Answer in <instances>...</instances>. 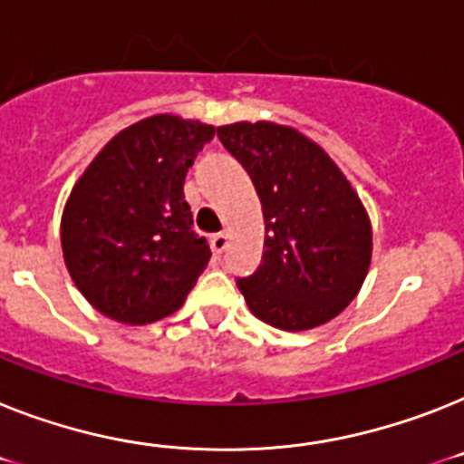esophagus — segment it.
<instances>
[{"label": "esophagus", "mask_w": 464, "mask_h": 464, "mask_svg": "<svg viewBox=\"0 0 464 464\" xmlns=\"http://www.w3.org/2000/svg\"><path fill=\"white\" fill-rule=\"evenodd\" d=\"M226 247H228V233H217V236H212V250L217 255H221Z\"/></svg>", "instance_id": "obj_1"}]
</instances>
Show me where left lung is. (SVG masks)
Listing matches in <instances>:
<instances>
[{
  "label": "left lung",
  "mask_w": 464,
  "mask_h": 464,
  "mask_svg": "<svg viewBox=\"0 0 464 464\" xmlns=\"http://www.w3.org/2000/svg\"><path fill=\"white\" fill-rule=\"evenodd\" d=\"M217 136L262 200V264L238 278L256 318L280 330L333 321L358 295L372 255L371 219L340 167L292 127L236 122Z\"/></svg>",
  "instance_id": "1"
}]
</instances>
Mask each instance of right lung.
Here are the masks:
<instances>
[{
	"label": "right lung",
	"instance_id": "obj_1",
	"mask_svg": "<svg viewBox=\"0 0 464 464\" xmlns=\"http://www.w3.org/2000/svg\"><path fill=\"white\" fill-rule=\"evenodd\" d=\"M214 127L153 115L112 136L84 169L61 219L63 259L103 316L143 325L184 304L209 256L193 231L184 179Z\"/></svg>",
	"mask_w": 464,
	"mask_h": 464
}]
</instances>
